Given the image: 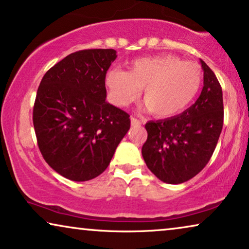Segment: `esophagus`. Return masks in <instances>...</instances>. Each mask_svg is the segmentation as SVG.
<instances>
[{"mask_svg":"<svg viewBox=\"0 0 249 249\" xmlns=\"http://www.w3.org/2000/svg\"><path fill=\"white\" fill-rule=\"evenodd\" d=\"M141 124H142V122L139 121L138 118L131 117V125H132V126H140Z\"/></svg>","mask_w":249,"mask_h":249,"instance_id":"1","label":"esophagus"}]
</instances>
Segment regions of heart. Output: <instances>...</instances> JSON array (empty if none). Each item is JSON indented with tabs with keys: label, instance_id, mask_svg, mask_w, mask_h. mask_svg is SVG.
<instances>
[{
	"label": "heart",
	"instance_id": "obj_1",
	"mask_svg": "<svg viewBox=\"0 0 249 249\" xmlns=\"http://www.w3.org/2000/svg\"><path fill=\"white\" fill-rule=\"evenodd\" d=\"M110 100L127 107L143 89V101L157 117H172L187 109L199 93L203 71L197 62L163 54L137 59L128 71L111 69L106 75Z\"/></svg>",
	"mask_w": 249,
	"mask_h": 249
}]
</instances>
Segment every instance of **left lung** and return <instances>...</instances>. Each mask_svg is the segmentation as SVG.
Returning a JSON list of instances; mask_svg holds the SVG:
<instances>
[{
    "label": "left lung",
    "instance_id": "left-lung-1",
    "mask_svg": "<svg viewBox=\"0 0 249 249\" xmlns=\"http://www.w3.org/2000/svg\"><path fill=\"white\" fill-rule=\"evenodd\" d=\"M204 88L197 101L174 117L145 124L142 157L159 180L178 184L206 166L223 127V95L213 71L200 60Z\"/></svg>",
    "mask_w": 249,
    "mask_h": 249
}]
</instances>
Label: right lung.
I'll use <instances>...</instances> for the list:
<instances>
[{
  "label": "right lung",
  "instance_id": "add662e5",
  "mask_svg": "<svg viewBox=\"0 0 249 249\" xmlns=\"http://www.w3.org/2000/svg\"><path fill=\"white\" fill-rule=\"evenodd\" d=\"M114 49L71 53L43 76L33 109L39 151L57 173L89 181L110 163L130 130V115L106 101Z\"/></svg>",
  "mask_w": 249,
  "mask_h": 249
}]
</instances>
